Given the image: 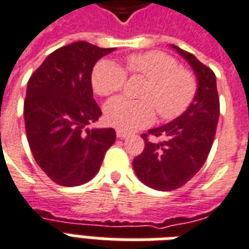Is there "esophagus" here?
<instances>
[{"label":"esophagus","instance_id":"34e87169","mask_svg":"<svg viewBox=\"0 0 249 249\" xmlns=\"http://www.w3.org/2000/svg\"><path fill=\"white\" fill-rule=\"evenodd\" d=\"M116 136H117L119 139H125V137L128 136V133H126V132H124V130L117 129L116 130Z\"/></svg>","mask_w":249,"mask_h":249}]
</instances>
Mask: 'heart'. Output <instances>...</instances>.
Here are the masks:
<instances>
[{
    "instance_id": "b5f03b06",
    "label": "heart",
    "mask_w": 249,
    "mask_h": 249,
    "mask_svg": "<svg viewBox=\"0 0 249 249\" xmlns=\"http://www.w3.org/2000/svg\"><path fill=\"white\" fill-rule=\"evenodd\" d=\"M125 70L132 76L146 78L140 92L144 100L117 97L105 108V120L121 130L140 129L153 123L156 112L162 121H172L183 116L197 93V78L192 71L178 66V60L164 52L152 51L126 57ZM126 73L109 60L98 61L92 71L94 92L109 97L124 88Z\"/></svg>"
}]
</instances>
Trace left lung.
I'll return each instance as SVG.
<instances>
[{"label":"left lung","instance_id":"1","mask_svg":"<svg viewBox=\"0 0 249 249\" xmlns=\"http://www.w3.org/2000/svg\"><path fill=\"white\" fill-rule=\"evenodd\" d=\"M173 48L191 64L198 87L196 97L183 116L141 135L145 146L135 157L133 169L142 183L157 191L183 187L200 171L213 144L220 114L213 71L192 53ZM159 137L161 142L156 140Z\"/></svg>","mask_w":249,"mask_h":249}]
</instances>
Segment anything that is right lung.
<instances>
[{
  "label": "right lung",
  "mask_w": 249,
  "mask_h": 249,
  "mask_svg": "<svg viewBox=\"0 0 249 249\" xmlns=\"http://www.w3.org/2000/svg\"><path fill=\"white\" fill-rule=\"evenodd\" d=\"M112 51L77 41L51 53L28 81L24 119L30 151L62 187L94 178L116 140L112 128L84 130L101 116L93 98V66Z\"/></svg>",
  "instance_id": "1"
}]
</instances>
